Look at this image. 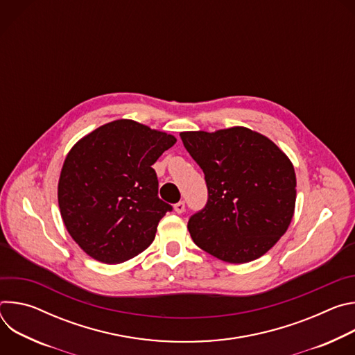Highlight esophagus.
Wrapping results in <instances>:
<instances>
[{"label":"esophagus","instance_id":"obj_1","mask_svg":"<svg viewBox=\"0 0 355 355\" xmlns=\"http://www.w3.org/2000/svg\"><path fill=\"white\" fill-rule=\"evenodd\" d=\"M174 211H175L177 214H182V212L185 211V204H184V200L177 202V204L174 205Z\"/></svg>","mask_w":355,"mask_h":355}]
</instances>
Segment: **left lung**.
<instances>
[{
  "mask_svg": "<svg viewBox=\"0 0 355 355\" xmlns=\"http://www.w3.org/2000/svg\"><path fill=\"white\" fill-rule=\"evenodd\" d=\"M180 136L208 187L205 208L188 222L193 243L230 264L264 256L293 218L292 162L267 136L244 126Z\"/></svg>",
  "mask_w": 355,
  "mask_h": 355,
  "instance_id": "8db88e82",
  "label": "left lung"
}]
</instances>
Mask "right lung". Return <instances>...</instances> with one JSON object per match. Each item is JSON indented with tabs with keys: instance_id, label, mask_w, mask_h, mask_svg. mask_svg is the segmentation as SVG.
Returning a JSON list of instances; mask_svg holds the SVG:
<instances>
[{
	"instance_id": "1",
	"label": "right lung",
	"mask_w": 355,
	"mask_h": 355,
	"mask_svg": "<svg viewBox=\"0 0 355 355\" xmlns=\"http://www.w3.org/2000/svg\"><path fill=\"white\" fill-rule=\"evenodd\" d=\"M173 135L118 119L81 137L63 163L58 199L63 223L96 261L119 264L153 243L171 207L159 196L153 166Z\"/></svg>"
}]
</instances>
